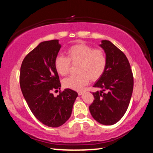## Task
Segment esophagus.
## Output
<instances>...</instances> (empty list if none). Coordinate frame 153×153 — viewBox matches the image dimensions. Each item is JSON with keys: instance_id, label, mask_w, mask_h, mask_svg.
Listing matches in <instances>:
<instances>
[{"instance_id": "1", "label": "esophagus", "mask_w": 153, "mask_h": 153, "mask_svg": "<svg viewBox=\"0 0 153 153\" xmlns=\"http://www.w3.org/2000/svg\"><path fill=\"white\" fill-rule=\"evenodd\" d=\"M83 92H84V91H78V95L80 96V95L82 94Z\"/></svg>"}]
</instances>
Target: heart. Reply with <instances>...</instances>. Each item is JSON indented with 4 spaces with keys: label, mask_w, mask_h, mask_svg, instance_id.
Wrapping results in <instances>:
<instances>
[{
    "label": "heart",
    "mask_w": 153,
    "mask_h": 153,
    "mask_svg": "<svg viewBox=\"0 0 153 153\" xmlns=\"http://www.w3.org/2000/svg\"><path fill=\"white\" fill-rule=\"evenodd\" d=\"M67 57L57 55L54 59V67L59 74L65 76L70 71L71 64H78L79 74L71 75L63 81L65 87L79 90L89 82L98 80L104 73L107 66V56L102 49H94L85 43L71 46L66 51Z\"/></svg>",
    "instance_id": "obj_1"
}]
</instances>
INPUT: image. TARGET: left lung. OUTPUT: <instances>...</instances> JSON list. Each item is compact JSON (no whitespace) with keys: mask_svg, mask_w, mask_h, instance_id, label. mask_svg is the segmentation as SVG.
Returning a JSON list of instances; mask_svg holds the SVG:
<instances>
[{"mask_svg":"<svg viewBox=\"0 0 153 153\" xmlns=\"http://www.w3.org/2000/svg\"><path fill=\"white\" fill-rule=\"evenodd\" d=\"M100 47L107 56L104 73L94 87L101 91L93 92L89 111L94 119L104 125L117 123L127 111L134 87L133 73L127 56L109 40H102Z\"/></svg>","mask_w":153,"mask_h":153,"instance_id":"left-lung-1","label":"left lung"}]
</instances>
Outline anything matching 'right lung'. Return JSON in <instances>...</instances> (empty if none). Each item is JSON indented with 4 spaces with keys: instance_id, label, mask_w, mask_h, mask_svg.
I'll list each match as a JSON object with an SVG mask.
<instances>
[{
    "instance_id": "add662e5",
    "label": "right lung",
    "mask_w": 153,
    "mask_h": 153,
    "mask_svg": "<svg viewBox=\"0 0 153 153\" xmlns=\"http://www.w3.org/2000/svg\"><path fill=\"white\" fill-rule=\"evenodd\" d=\"M58 40L40 42L25 56L20 68L22 92L32 113L40 123L50 127L62 126L71 117L78 93L71 89L59 91L61 83L54 67L60 50Z\"/></svg>"
}]
</instances>
